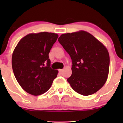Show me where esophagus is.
I'll use <instances>...</instances> for the list:
<instances>
[{
    "mask_svg": "<svg viewBox=\"0 0 123 123\" xmlns=\"http://www.w3.org/2000/svg\"><path fill=\"white\" fill-rule=\"evenodd\" d=\"M63 71V69H59V72L60 73H62Z\"/></svg>",
    "mask_w": 123,
    "mask_h": 123,
    "instance_id": "1",
    "label": "esophagus"
}]
</instances>
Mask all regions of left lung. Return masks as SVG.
<instances>
[{
  "label": "left lung",
  "instance_id": "1",
  "mask_svg": "<svg viewBox=\"0 0 123 123\" xmlns=\"http://www.w3.org/2000/svg\"><path fill=\"white\" fill-rule=\"evenodd\" d=\"M58 41L70 55L72 88L83 96L95 93L107 79L110 56L107 49L93 35L85 31L62 34Z\"/></svg>",
  "mask_w": 123,
  "mask_h": 123
}]
</instances>
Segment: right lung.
Listing matches in <instances>:
<instances>
[{"label":"right lung","mask_w":123,"mask_h":123,"mask_svg":"<svg viewBox=\"0 0 123 123\" xmlns=\"http://www.w3.org/2000/svg\"><path fill=\"white\" fill-rule=\"evenodd\" d=\"M58 35L43 32L30 33L19 41L12 54L14 76L22 88L34 96L44 93L57 77L50 67L49 54Z\"/></svg>","instance_id":"obj_1"}]
</instances>
